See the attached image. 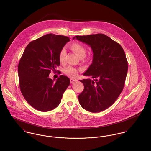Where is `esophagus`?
Returning <instances> with one entry per match:
<instances>
[{
  "instance_id": "1",
  "label": "esophagus",
  "mask_w": 151,
  "mask_h": 151,
  "mask_svg": "<svg viewBox=\"0 0 151 151\" xmlns=\"http://www.w3.org/2000/svg\"><path fill=\"white\" fill-rule=\"evenodd\" d=\"M77 81L76 79H70V82L71 83H74L75 82H76Z\"/></svg>"
}]
</instances>
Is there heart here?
<instances>
[{
	"mask_svg": "<svg viewBox=\"0 0 151 151\" xmlns=\"http://www.w3.org/2000/svg\"><path fill=\"white\" fill-rule=\"evenodd\" d=\"M70 49L79 58H83L86 54V49L82 45L78 43H73L70 45ZM66 51L64 49H63L59 54V59L61 62H63L65 59ZM64 72L69 76L74 78L78 75V70L72 67H68L64 70Z\"/></svg>",
	"mask_w": 151,
	"mask_h": 151,
	"instance_id": "b5f03b06",
	"label": "heart"
}]
</instances>
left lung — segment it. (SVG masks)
I'll return each mask as SVG.
<instances>
[{
    "label": "left lung",
    "mask_w": 151,
    "mask_h": 151,
    "mask_svg": "<svg viewBox=\"0 0 151 151\" xmlns=\"http://www.w3.org/2000/svg\"><path fill=\"white\" fill-rule=\"evenodd\" d=\"M90 46L92 64L83 73L94 80L85 79L83 91L79 95L81 105L91 112H100L111 106L122 91L128 70V63L122 46L102 34L76 36L73 39Z\"/></svg>",
    "instance_id": "left-lung-1"
}]
</instances>
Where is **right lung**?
<instances>
[{
    "label": "right lung",
    "mask_w": 151,
    "mask_h": 151,
    "mask_svg": "<svg viewBox=\"0 0 151 151\" xmlns=\"http://www.w3.org/2000/svg\"><path fill=\"white\" fill-rule=\"evenodd\" d=\"M67 36L49 34L31 42L19 60L18 73L20 90L25 100L35 109L47 112L61 102L70 84L62 75L56 82L49 77L51 70L60 65L59 54L66 43Z\"/></svg>",
    "instance_id": "obj_1"
}]
</instances>
